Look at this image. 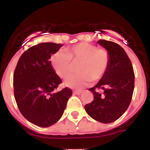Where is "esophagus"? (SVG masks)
<instances>
[{
  "instance_id": "esophagus-1",
  "label": "esophagus",
  "mask_w": 150,
  "mask_h": 150,
  "mask_svg": "<svg viewBox=\"0 0 150 150\" xmlns=\"http://www.w3.org/2000/svg\"><path fill=\"white\" fill-rule=\"evenodd\" d=\"M73 93L76 95H80L82 93V91H74Z\"/></svg>"
}]
</instances>
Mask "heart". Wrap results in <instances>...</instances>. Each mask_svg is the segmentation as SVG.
I'll return each instance as SVG.
<instances>
[{
    "instance_id": "b5f03b06",
    "label": "heart",
    "mask_w": 150,
    "mask_h": 150,
    "mask_svg": "<svg viewBox=\"0 0 150 150\" xmlns=\"http://www.w3.org/2000/svg\"><path fill=\"white\" fill-rule=\"evenodd\" d=\"M51 62L56 73L62 78L69 76L73 72L75 64H80L78 70L81 73L68 78L64 84L81 89L92 81H99L105 75L110 66V54L105 48L81 43L54 54Z\"/></svg>"
}]
</instances>
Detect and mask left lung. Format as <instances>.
<instances>
[{
    "mask_svg": "<svg viewBox=\"0 0 150 150\" xmlns=\"http://www.w3.org/2000/svg\"><path fill=\"white\" fill-rule=\"evenodd\" d=\"M97 43L110 54V66L99 82L88 89L93 93V100L85 105V110L94 120L110 123L121 117L128 109L132 99L135 75L132 63L121 46L106 40Z\"/></svg>",
    "mask_w": 150,
    "mask_h": 150,
    "instance_id": "obj_1",
    "label": "left lung"
}]
</instances>
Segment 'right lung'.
I'll use <instances>...</instances> for the list:
<instances>
[{
	"label": "right lung",
	"instance_id": "add662e5",
	"mask_svg": "<svg viewBox=\"0 0 150 150\" xmlns=\"http://www.w3.org/2000/svg\"><path fill=\"white\" fill-rule=\"evenodd\" d=\"M61 43H41L22 54L13 72L14 97L19 111L32 123L48 127L62 116L72 92L69 88L54 93L62 83L51 66V54Z\"/></svg>",
	"mask_w": 150,
	"mask_h": 150
}]
</instances>
